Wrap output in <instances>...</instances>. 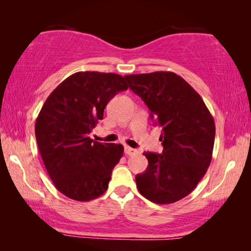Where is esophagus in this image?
<instances>
[{
    "instance_id": "esophagus-1",
    "label": "esophagus",
    "mask_w": 251,
    "mask_h": 251,
    "mask_svg": "<svg viewBox=\"0 0 251 251\" xmlns=\"http://www.w3.org/2000/svg\"><path fill=\"white\" fill-rule=\"evenodd\" d=\"M124 151H125L126 155H133V154H135V152H137V151L134 150V148L129 147V146H125L124 147Z\"/></svg>"
}]
</instances>
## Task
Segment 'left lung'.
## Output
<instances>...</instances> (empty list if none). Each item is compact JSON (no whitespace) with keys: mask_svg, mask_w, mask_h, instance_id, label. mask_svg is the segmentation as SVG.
I'll list each match as a JSON object with an SVG mask.
<instances>
[{"mask_svg":"<svg viewBox=\"0 0 251 251\" xmlns=\"http://www.w3.org/2000/svg\"><path fill=\"white\" fill-rule=\"evenodd\" d=\"M129 88L161 127V154L145 151L146 171L136 175L138 192L156 203H173L189 195L209 167L215 122L201 95L173 72L125 75Z\"/></svg>","mask_w":251,"mask_h":251,"instance_id":"left-lung-1","label":"left lung"}]
</instances>
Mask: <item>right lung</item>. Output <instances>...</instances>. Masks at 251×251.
Wrapping results in <instances>:
<instances>
[{
	"label": "right lung",
	"instance_id": "1",
	"mask_svg": "<svg viewBox=\"0 0 251 251\" xmlns=\"http://www.w3.org/2000/svg\"><path fill=\"white\" fill-rule=\"evenodd\" d=\"M128 85L123 76L77 72L50 93L35 123V137L46 171L58 192L78 201L103 195L124 152L121 144L94 142L88 134L104 108Z\"/></svg>",
	"mask_w": 251,
	"mask_h": 251
}]
</instances>
